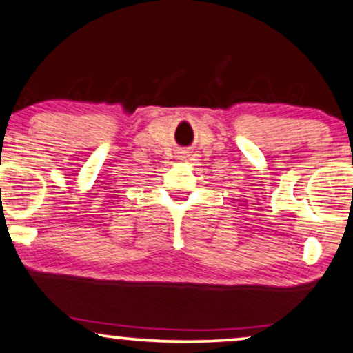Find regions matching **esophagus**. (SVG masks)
Here are the masks:
<instances>
[{
    "instance_id": "obj_1",
    "label": "esophagus",
    "mask_w": 353,
    "mask_h": 353,
    "mask_svg": "<svg viewBox=\"0 0 353 353\" xmlns=\"http://www.w3.org/2000/svg\"><path fill=\"white\" fill-rule=\"evenodd\" d=\"M182 158H185V156H182Z\"/></svg>"
}]
</instances>
